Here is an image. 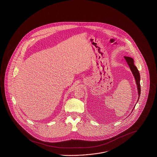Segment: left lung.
<instances>
[{"instance_id": "8db88e82", "label": "left lung", "mask_w": 157, "mask_h": 157, "mask_svg": "<svg viewBox=\"0 0 157 157\" xmlns=\"http://www.w3.org/2000/svg\"><path fill=\"white\" fill-rule=\"evenodd\" d=\"M124 58H125V62L127 63L128 65L129 68H130V70H131V71L132 74H133L134 78H135V81H136V83L137 85L138 96H139L138 97V101L139 99V97H140V74H139V72L138 71V68H136V67L135 66V64H134V60H133V59L131 57H128V56H124ZM134 108H133V110L134 109ZM133 110L132 111H133Z\"/></svg>"}]
</instances>
